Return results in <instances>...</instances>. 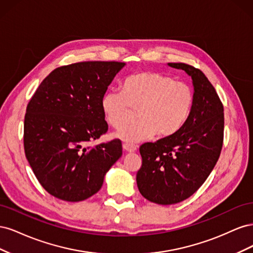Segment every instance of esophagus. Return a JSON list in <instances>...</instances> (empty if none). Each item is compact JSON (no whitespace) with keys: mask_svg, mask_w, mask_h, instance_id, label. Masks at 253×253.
<instances>
[{"mask_svg":"<svg viewBox=\"0 0 253 253\" xmlns=\"http://www.w3.org/2000/svg\"><path fill=\"white\" fill-rule=\"evenodd\" d=\"M122 147H124V150L126 152H128V153H134L137 150L136 145L132 144V143H124L122 144Z\"/></svg>","mask_w":253,"mask_h":253,"instance_id":"34e87169","label":"esophagus"}]
</instances>
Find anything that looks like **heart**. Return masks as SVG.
Wrapping results in <instances>:
<instances>
[{
    "label": "heart",
    "instance_id": "obj_1",
    "mask_svg": "<svg viewBox=\"0 0 253 253\" xmlns=\"http://www.w3.org/2000/svg\"><path fill=\"white\" fill-rule=\"evenodd\" d=\"M194 104V91L189 84L156 72H139L126 77L121 91L108 90L101 98L104 119L121 128L132 117L137 119L118 133L120 138L138 141L155 134L167 138L186 125Z\"/></svg>",
    "mask_w": 253,
    "mask_h": 253
}]
</instances>
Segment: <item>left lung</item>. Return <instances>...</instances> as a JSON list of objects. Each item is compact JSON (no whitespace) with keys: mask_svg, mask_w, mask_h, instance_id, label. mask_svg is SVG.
<instances>
[{"mask_svg":"<svg viewBox=\"0 0 253 253\" xmlns=\"http://www.w3.org/2000/svg\"><path fill=\"white\" fill-rule=\"evenodd\" d=\"M193 81L194 104L186 125L167 138L140 145L136 181L141 195L159 205L187 200L208 178L224 142V106L208 78L192 65L169 63Z\"/></svg>","mask_w":253,"mask_h":253,"instance_id":"obj_1","label":"left lung"}]
</instances>
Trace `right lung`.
Listing matches in <instances>:
<instances>
[{"mask_svg":"<svg viewBox=\"0 0 253 253\" xmlns=\"http://www.w3.org/2000/svg\"><path fill=\"white\" fill-rule=\"evenodd\" d=\"M124 66L117 61L60 66L27 104L25 155L41 186L59 200L81 202L97 193L122 155L119 139L95 147L88 142L108 132L101 98Z\"/></svg>","mask_w":253,"mask_h":253,"instance_id":"obj_1","label":"right lung"}]
</instances>
